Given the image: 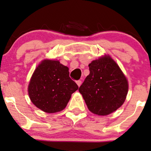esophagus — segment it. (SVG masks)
Returning a JSON list of instances; mask_svg holds the SVG:
<instances>
[{"label": "esophagus", "mask_w": 151, "mask_h": 151, "mask_svg": "<svg viewBox=\"0 0 151 151\" xmlns=\"http://www.w3.org/2000/svg\"><path fill=\"white\" fill-rule=\"evenodd\" d=\"M76 84H77V86L79 87L81 85V81H80V80H78V81H76Z\"/></svg>", "instance_id": "esophagus-1"}]
</instances>
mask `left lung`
<instances>
[{"mask_svg":"<svg viewBox=\"0 0 151 151\" xmlns=\"http://www.w3.org/2000/svg\"><path fill=\"white\" fill-rule=\"evenodd\" d=\"M87 76L78 91L87 107L98 116H107L124 103L129 90L128 80L118 63L108 54L89 64Z\"/></svg>","mask_w":151,"mask_h":151,"instance_id":"obj_1","label":"left lung"}]
</instances>
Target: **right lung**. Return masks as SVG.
<instances>
[{"label": "right lung", "instance_id": "right-lung-1", "mask_svg": "<svg viewBox=\"0 0 151 151\" xmlns=\"http://www.w3.org/2000/svg\"><path fill=\"white\" fill-rule=\"evenodd\" d=\"M78 87L69 76V68L57 59H43L34 70L28 86L33 104L46 113L62 111Z\"/></svg>", "mask_w": 151, "mask_h": 151}]
</instances>
